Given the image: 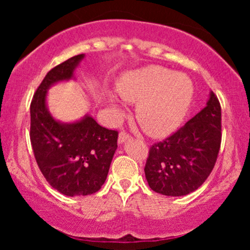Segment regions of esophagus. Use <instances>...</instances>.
<instances>
[{
	"mask_svg": "<svg viewBox=\"0 0 250 250\" xmlns=\"http://www.w3.org/2000/svg\"><path fill=\"white\" fill-rule=\"evenodd\" d=\"M130 135H129L127 131L125 130H122L121 133H120V135H119V143H123L125 141V140H129L130 139Z\"/></svg>",
	"mask_w": 250,
	"mask_h": 250,
	"instance_id": "34e87169",
	"label": "esophagus"
}]
</instances>
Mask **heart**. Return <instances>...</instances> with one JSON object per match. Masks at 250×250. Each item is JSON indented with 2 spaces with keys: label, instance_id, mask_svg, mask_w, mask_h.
I'll list each match as a JSON object with an SVG mask.
<instances>
[{
  "label": "heart",
  "instance_id": "obj_1",
  "mask_svg": "<svg viewBox=\"0 0 250 250\" xmlns=\"http://www.w3.org/2000/svg\"><path fill=\"white\" fill-rule=\"evenodd\" d=\"M117 90L123 100L137 103V121L153 136H165L179 127L194 96V84L186 74L159 65L125 74Z\"/></svg>",
  "mask_w": 250,
  "mask_h": 250
}]
</instances>
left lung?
<instances>
[{
    "instance_id": "obj_1",
    "label": "left lung",
    "mask_w": 250,
    "mask_h": 250,
    "mask_svg": "<svg viewBox=\"0 0 250 250\" xmlns=\"http://www.w3.org/2000/svg\"><path fill=\"white\" fill-rule=\"evenodd\" d=\"M221 105L211 91L207 105L163 141L149 148L145 174L149 187L167 196L196 190L216 163L222 139Z\"/></svg>"
}]
</instances>
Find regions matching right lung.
<instances>
[{"instance_id": "add662e5", "label": "right lung", "mask_w": 250, "mask_h": 250, "mask_svg": "<svg viewBox=\"0 0 250 250\" xmlns=\"http://www.w3.org/2000/svg\"><path fill=\"white\" fill-rule=\"evenodd\" d=\"M83 54L47 73L30 103V142L48 183L67 196L91 195L101 189L117 148L119 131L103 128L91 116L71 125L55 121L45 105L47 89L69 80Z\"/></svg>"}]
</instances>
